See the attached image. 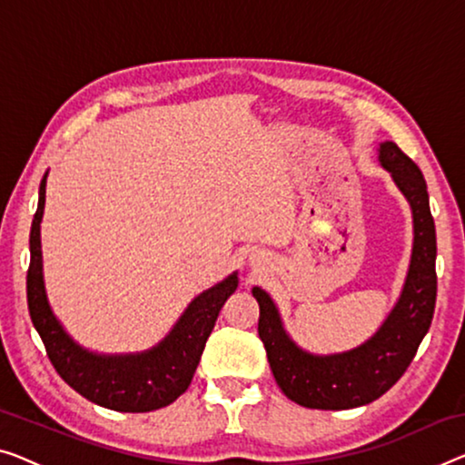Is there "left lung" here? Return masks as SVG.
<instances>
[{
	"mask_svg": "<svg viewBox=\"0 0 465 465\" xmlns=\"http://www.w3.org/2000/svg\"><path fill=\"white\" fill-rule=\"evenodd\" d=\"M380 163L403 192L413 214V251L394 309L370 341L338 355H311L286 334L277 307L261 288L259 336L282 392L309 410H352L382 397L399 382L430 330L436 304V232L426 179L394 142L380 143Z\"/></svg>",
	"mask_w": 465,
	"mask_h": 465,
	"instance_id": "left-lung-1",
	"label": "left lung"
}]
</instances>
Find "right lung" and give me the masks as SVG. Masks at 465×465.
<instances>
[{
	"instance_id": "obj_1",
	"label": "right lung",
	"mask_w": 465,
	"mask_h": 465,
	"mask_svg": "<svg viewBox=\"0 0 465 465\" xmlns=\"http://www.w3.org/2000/svg\"><path fill=\"white\" fill-rule=\"evenodd\" d=\"M45 177L39 185V204L31 225V265L26 272V301L35 330L45 344L55 371L81 397L106 410L145 413L171 405L182 397L196 371L204 344L217 322L219 311L238 288L232 273L196 296L173 325L169 336L154 349L137 355H95L73 341L52 313L44 286L41 262V219L45 206Z\"/></svg>"
}]
</instances>
